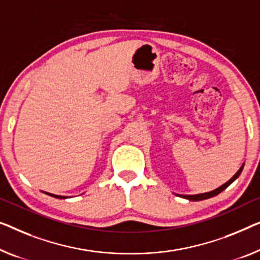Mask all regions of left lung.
Listing matches in <instances>:
<instances>
[{"mask_svg":"<svg viewBox=\"0 0 260 260\" xmlns=\"http://www.w3.org/2000/svg\"><path fill=\"white\" fill-rule=\"evenodd\" d=\"M243 168H244V164L242 165V167L238 169V172L236 173L235 175L232 176L229 181L225 182V183L220 185V187L215 189V190H211V191H209V192H203V193H196V195H179V193H175V195L182 197V199H185V200H189V201H193V202H195V201H203V200H207V199H211V197L218 195V193L222 192L224 189H226L228 187H229V185L232 183V182H234L239 175H241Z\"/></svg>","mask_w":260,"mask_h":260,"instance_id":"1","label":"left lung"}]
</instances>
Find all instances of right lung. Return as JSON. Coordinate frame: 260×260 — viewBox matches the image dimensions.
I'll return each instance as SVG.
<instances>
[{
  "instance_id": "obj_1",
  "label": "right lung",
  "mask_w": 260,
  "mask_h": 260,
  "mask_svg": "<svg viewBox=\"0 0 260 260\" xmlns=\"http://www.w3.org/2000/svg\"><path fill=\"white\" fill-rule=\"evenodd\" d=\"M44 193H46V195H49V196H51V197H55V199H60V200L68 199V196H60V195H55V193H51V192H46V191H44Z\"/></svg>"
}]
</instances>
